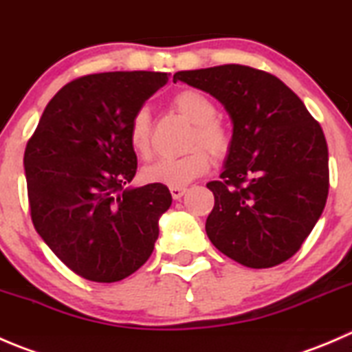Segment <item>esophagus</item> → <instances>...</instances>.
Listing matches in <instances>:
<instances>
[{"label":"esophagus","mask_w":352,"mask_h":352,"mask_svg":"<svg viewBox=\"0 0 352 352\" xmlns=\"http://www.w3.org/2000/svg\"><path fill=\"white\" fill-rule=\"evenodd\" d=\"M184 193H186V188H183V186L171 188V195H173V198H175V200H179V198L183 197Z\"/></svg>","instance_id":"obj_1"}]
</instances>
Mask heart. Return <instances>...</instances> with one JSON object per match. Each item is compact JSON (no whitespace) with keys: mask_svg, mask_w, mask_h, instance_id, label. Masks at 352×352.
I'll list each match as a JSON object with an SVG mask.
<instances>
[{"mask_svg":"<svg viewBox=\"0 0 352 352\" xmlns=\"http://www.w3.org/2000/svg\"><path fill=\"white\" fill-rule=\"evenodd\" d=\"M176 109L195 124L191 138L193 145H204L214 155H224L229 147V135L226 128L215 120V104L197 90H181L175 96ZM130 145L140 157L151 154V111L140 107L130 121ZM210 168V157L204 148L197 147L177 157H161L144 169V179L147 183L166 184L177 188L186 186L200 177Z\"/></svg>","mask_w":352,"mask_h":352,"instance_id":"b5f03b06","label":"heart"}]
</instances>
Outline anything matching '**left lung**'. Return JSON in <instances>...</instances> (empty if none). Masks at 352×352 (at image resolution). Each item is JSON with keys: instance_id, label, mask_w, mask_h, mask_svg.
Wrapping results in <instances>:
<instances>
[{"instance_id": "8db88e82", "label": "left lung", "mask_w": 352, "mask_h": 352, "mask_svg": "<svg viewBox=\"0 0 352 352\" xmlns=\"http://www.w3.org/2000/svg\"><path fill=\"white\" fill-rule=\"evenodd\" d=\"M210 94L232 123L215 204L205 222L212 245L241 265L269 269L301 248L329 195V148L322 126L277 76L243 65L177 72Z\"/></svg>"}]
</instances>
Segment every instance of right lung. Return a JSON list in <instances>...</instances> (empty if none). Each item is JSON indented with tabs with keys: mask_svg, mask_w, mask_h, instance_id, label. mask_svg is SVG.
Listing matches in <instances>:
<instances>
[{
	"mask_svg": "<svg viewBox=\"0 0 352 352\" xmlns=\"http://www.w3.org/2000/svg\"><path fill=\"white\" fill-rule=\"evenodd\" d=\"M168 73L109 72L66 83L50 100L23 155L36 231L68 269L118 283L154 252L171 207L164 184L128 186L137 173L130 121Z\"/></svg>",
	"mask_w": 352,
	"mask_h": 352,
	"instance_id": "obj_1",
	"label": "right lung"
}]
</instances>
